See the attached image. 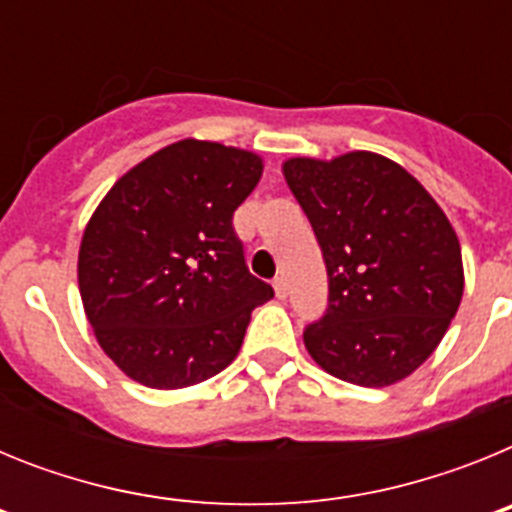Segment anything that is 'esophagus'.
I'll use <instances>...</instances> for the list:
<instances>
[{
    "label": "esophagus",
    "instance_id": "34e87169",
    "mask_svg": "<svg viewBox=\"0 0 512 512\" xmlns=\"http://www.w3.org/2000/svg\"><path fill=\"white\" fill-rule=\"evenodd\" d=\"M274 292H277V297L279 300H284V297H287V279L284 277H274Z\"/></svg>",
    "mask_w": 512,
    "mask_h": 512
}]
</instances>
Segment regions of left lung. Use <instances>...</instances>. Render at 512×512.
<instances>
[{"label":"left lung","instance_id":"obj_1","mask_svg":"<svg viewBox=\"0 0 512 512\" xmlns=\"http://www.w3.org/2000/svg\"><path fill=\"white\" fill-rule=\"evenodd\" d=\"M284 179L328 269V310L305 328L325 372L387 387L436 351L464 295L461 246L423 184L369 151L289 158Z\"/></svg>","mask_w":512,"mask_h":512}]
</instances>
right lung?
Segmentation results:
<instances>
[{"label":"right lung","mask_w":512,"mask_h":512,"mask_svg":"<svg viewBox=\"0 0 512 512\" xmlns=\"http://www.w3.org/2000/svg\"><path fill=\"white\" fill-rule=\"evenodd\" d=\"M256 153L179 140L117 179L79 248L99 346L153 390L223 372L274 289L248 271L233 212L261 179Z\"/></svg>","instance_id":"1"}]
</instances>
